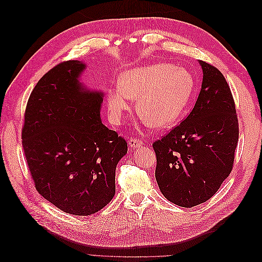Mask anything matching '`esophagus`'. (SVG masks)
Listing matches in <instances>:
<instances>
[{"label":"esophagus","mask_w":262,"mask_h":262,"mask_svg":"<svg viewBox=\"0 0 262 262\" xmlns=\"http://www.w3.org/2000/svg\"><path fill=\"white\" fill-rule=\"evenodd\" d=\"M143 144H144V143H143V141H142V140H139V139H137V138H131V139H130V141H129V145H130V147H131V148L140 147V146H142Z\"/></svg>","instance_id":"esophagus-1"}]
</instances>
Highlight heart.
I'll use <instances>...</instances> for the list:
<instances>
[{
    "label": "heart",
    "mask_w": 262,
    "mask_h": 262,
    "mask_svg": "<svg viewBox=\"0 0 262 262\" xmlns=\"http://www.w3.org/2000/svg\"><path fill=\"white\" fill-rule=\"evenodd\" d=\"M194 92L192 74L168 63L133 68L118 78V87L107 92L113 122L119 123L138 100V113L156 128L175 122L185 112Z\"/></svg>",
    "instance_id": "b5f03b06"
}]
</instances>
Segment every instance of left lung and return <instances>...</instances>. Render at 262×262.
I'll use <instances>...</instances> for the list:
<instances>
[{"instance_id":"obj_1","label":"left lung","mask_w":262,"mask_h":262,"mask_svg":"<svg viewBox=\"0 0 262 262\" xmlns=\"http://www.w3.org/2000/svg\"><path fill=\"white\" fill-rule=\"evenodd\" d=\"M203 80L189 115L155 141V178L166 199L192 208L220 189L235 160L239 128L235 101L224 75L199 61Z\"/></svg>"}]
</instances>
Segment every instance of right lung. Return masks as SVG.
I'll use <instances>...</instances> for the list:
<instances>
[{"label":"right lung","mask_w":262,"mask_h":262,"mask_svg":"<svg viewBox=\"0 0 262 262\" xmlns=\"http://www.w3.org/2000/svg\"><path fill=\"white\" fill-rule=\"evenodd\" d=\"M85 64L61 62L31 92L21 144L37 191L61 211L91 215L116 192L118 162L126 141L101 123L102 93L78 82Z\"/></svg>","instance_id":"1"}]
</instances>
